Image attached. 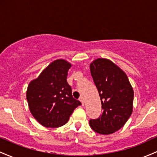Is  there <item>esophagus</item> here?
Masks as SVG:
<instances>
[{"label":"esophagus","instance_id":"obj_1","mask_svg":"<svg viewBox=\"0 0 157 157\" xmlns=\"http://www.w3.org/2000/svg\"><path fill=\"white\" fill-rule=\"evenodd\" d=\"M80 101L81 102V103H82V105H84L85 102H84V98H83V97H80Z\"/></svg>","mask_w":157,"mask_h":157}]
</instances>
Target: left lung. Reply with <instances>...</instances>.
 <instances>
[{"mask_svg": "<svg viewBox=\"0 0 157 157\" xmlns=\"http://www.w3.org/2000/svg\"><path fill=\"white\" fill-rule=\"evenodd\" d=\"M90 70L102 110L98 118L90 120V127L98 134H113L123 127L131 115L134 91L125 73L111 60L97 59L90 65Z\"/></svg>", "mask_w": 157, "mask_h": 157, "instance_id": "left-lung-1", "label": "left lung"}]
</instances>
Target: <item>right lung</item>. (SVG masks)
I'll use <instances>...</instances> for the list:
<instances>
[{"label":"right lung","instance_id":"add662e5","mask_svg":"<svg viewBox=\"0 0 157 157\" xmlns=\"http://www.w3.org/2000/svg\"><path fill=\"white\" fill-rule=\"evenodd\" d=\"M71 66L64 60H55L29 85L26 99L29 110L45 127L63 125L74 110L81 105L73 97L71 87L66 80Z\"/></svg>","mask_w":157,"mask_h":157}]
</instances>
